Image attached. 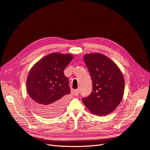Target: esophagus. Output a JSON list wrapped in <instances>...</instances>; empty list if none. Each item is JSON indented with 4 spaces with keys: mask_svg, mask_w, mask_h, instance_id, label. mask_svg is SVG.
<instances>
[{
    "mask_svg": "<svg viewBox=\"0 0 150 150\" xmlns=\"http://www.w3.org/2000/svg\"><path fill=\"white\" fill-rule=\"evenodd\" d=\"M79 92H80V89H76L74 91V93L75 96H78L79 94Z\"/></svg>",
    "mask_w": 150,
    "mask_h": 150,
    "instance_id": "obj_1",
    "label": "esophagus"
}]
</instances>
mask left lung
I'll list each match as a JSON object with an SVG mask.
<instances>
[{"label":"left lung","instance_id":"1","mask_svg":"<svg viewBox=\"0 0 150 150\" xmlns=\"http://www.w3.org/2000/svg\"><path fill=\"white\" fill-rule=\"evenodd\" d=\"M83 60L93 81V91L89 96L82 98V102L94 115L110 114L123 98L124 76L117 65L102 54H87L84 55Z\"/></svg>","mask_w":150,"mask_h":150}]
</instances>
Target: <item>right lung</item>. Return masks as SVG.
Wrapping results in <instances>:
<instances>
[{
    "mask_svg": "<svg viewBox=\"0 0 150 150\" xmlns=\"http://www.w3.org/2000/svg\"><path fill=\"white\" fill-rule=\"evenodd\" d=\"M73 57L70 54H49L29 71L26 89L33 108L43 116L54 117L63 112L65 96L70 93L68 79L63 71Z\"/></svg>",
    "mask_w": 150,
    "mask_h": 150,
    "instance_id": "1",
    "label": "right lung"
}]
</instances>
